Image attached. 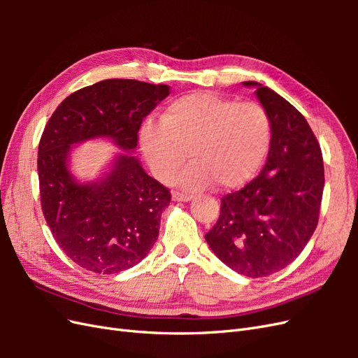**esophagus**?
Listing matches in <instances>:
<instances>
[{
    "instance_id": "obj_1",
    "label": "esophagus",
    "mask_w": 358,
    "mask_h": 358,
    "mask_svg": "<svg viewBox=\"0 0 358 358\" xmlns=\"http://www.w3.org/2000/svg\"><path fill=\"white\" fill-rule=\"evenodd\" d=\"M171 199H173V201H189V200H192V196H189V194L179 192V191H173Z\"/></svg>"
}]
</instances>
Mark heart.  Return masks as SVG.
<instances>
[{
    "label": "heart",
    "instance_id": "1",
    "mask_svg": "<svg viewBox=\"0 0 358 358\" xmlns=\"http://www.w3.org/2000/svg\"><path fill=\"white\" fill-rule=\"evenodd\" d=\"M272 125L257 103H237L212 92H194L171 101L161 124L146 122L138 146L154 176L167 182L189 157L175 182L199 189L212 180L222 189L252 179L268 152Z\"/></svg>",
    "mask_w": 358,
    "mask_h": 358
}]
</instances>
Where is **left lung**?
I'll list each match as a JSON object with an SVG mask.
<instances>
[{
  "instance_id": "obj_1",
  "label": "left lung",
  "mask_w": 358,
  "mask_h": 358,
  "mask_svg": "<svg viewBox=\"0 0 358 358\" xmlns=\"http://www.w3.org/2000/svg\"><path fill=\"white\" fill-rule=\"evenodd\" d=\"M243 86L255 90L272 125L267 161L245 188L222 197L206 242L234 272L263 278L294 262L315 231L324 164L318 140L294 106L258 82Z\"/></svg>"
}]
</instances>
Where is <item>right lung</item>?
<instances>
[{
    "label": "right lung",
    "mask_w": 358,
    "mask_h": 358,
    "mask_svg": "<svg viewBox=\"0 0 358 358\" xmlns=\"http://www.w3.org/2000/svg\"><path fill=\"white\" fill-rule=\"evenodd\" d=\"M169 94L167 85L101 80L69 95L43 131L37 158L43 215L64 254L90 272H124L158 239L171 196L133 152L142 121ZM90 139H109L123 150L99 178L82 181L71 170V154Z\"/></svg>",
    "instance_id": "obj_1"
}]
</instances>
